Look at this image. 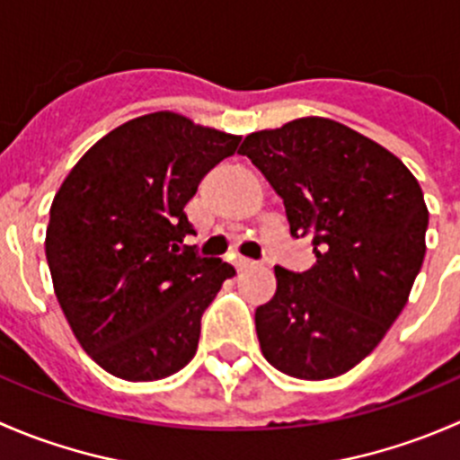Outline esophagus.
<instances>
[{"label":"esophagus","instance_id":"1","mask_svg":"<svg viewBox=\"0 0 460 460\" xmlns=\"http://www.w3.org/2000/svg\"><path fill=\"white\" fill-rule=\"evenodd\" d=\"M258 264L253 262V260H247V258H238L235 260V269L238 271H252V269H256Z\"/></svg>","mask_w":460,"mask_h":460}]
</instances>
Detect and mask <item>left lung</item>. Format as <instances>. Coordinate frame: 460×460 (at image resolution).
Wrapping results in <instances>:
<instances>
[{
	"mask_svg": "<svg viewBox=\"0 0 460 460\" xmlns=\"http://www.w3.org/2000/svg\"><path fill=\"white\" fill-rule=\"evenodd\" d=\"M238 153L316 253L303 273L276 267V294L256 309L262 356L303 380L349 372L401 316L423 264L429 211L419 180L378 142L316 115L252 133Z\"/></svg>",
	"mask_w": 460,
	"mask_h": 460,
	"instance_id": "1",
	"label": "left lung"
}]
</instances>
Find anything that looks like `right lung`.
Returning <instances> with one entry per match:
<instances>
[{
	"label": "right lung",
	"instance_id": "obj_1",
	"mask_svg": "<svg viewBox=\"0 0 460 460\" xmlns=\"http://www.w3.org/2000/svg\"><path fill=\"white\" fill-rule=\"evenodd\" d=\"M243 137L173 111L128 119L80 157L50 204L46 260L82 349L146 383L196 356L200 320L231 264L180 252L184 207Z\"/></svg>",
	"mask_w": 460,
	"mask_h": 460
}]
</instances>
